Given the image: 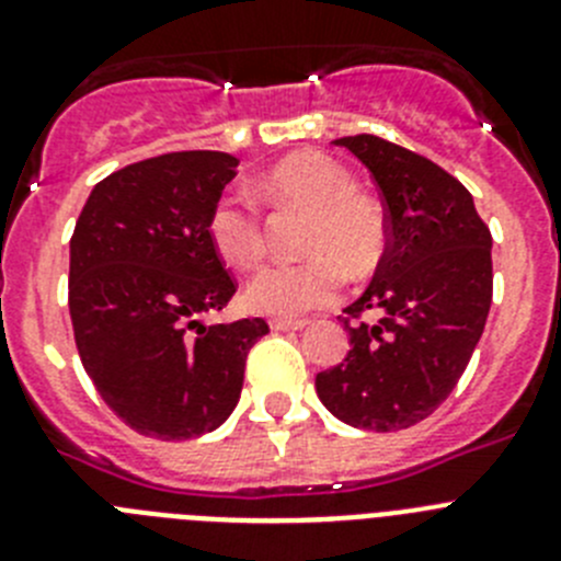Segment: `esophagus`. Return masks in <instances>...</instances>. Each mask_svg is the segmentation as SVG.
<instances>
[{"mask_svg": "<svg viewBox=\"0 0 561 561\" xmlns=\"http://www.w3.org/2000/svg\"><path fill=\"white\" fill-rule=\"evenodd\" d=\"M270 329L272 331H300V329H306V320H280V317H275V320H270Z\"/></svg>", "mask_w": 561, "mask_h": 561, "instance_id": "34e87169", "label": "esophagus"}]
</instances>
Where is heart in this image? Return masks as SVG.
<instances>
[{
  "label": "heart",
  "mask_w": 561,
  "mask_h": 561,
  "mask_svg": "<svg viewBox=\"0 0 561 561\" xmlns=\"http://www.w3.org/2000/svg\"><path fill=\"white\" fill-rule=\"evenodd\" d=\"M277 205L309 210L300 236L304 261L272 264L247 286L250 309L297 317L334 304L342 277L368 275L388 250V216L379 202L354 187L351 173L323 153H295L264 180ZM213 252L236 270H252L264 257V225L244 193H221L207 216Z\"/></svg>",
  "instance_id": "b5f03b06"
}]
</instances>
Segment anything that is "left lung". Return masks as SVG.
I'll list each match as a JSON object with an SVG mask.
<instances>
[{
    "mask_svg": "<svg viewBox=\"0 0 561 561\" xmlns=\"http://www.w3.org/2000/svg\"><path fill=\"white\" fill-rule=\"evenodd\" d=\"M334 142L374 176L388 250L342 311L351 351L317 374V396L351 427L396 433L435 413L472 359L492 306V232L472 193L427 157L376 134Z\"/></svg>",
    "mask_w": 561,
    "mask_h": 561,
    "instance_id": "left-lung-1",
    "label": "left lung"
}]
</instances>
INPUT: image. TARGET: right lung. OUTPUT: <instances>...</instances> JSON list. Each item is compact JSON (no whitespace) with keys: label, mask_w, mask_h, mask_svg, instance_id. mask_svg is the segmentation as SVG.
Returning <instances> with one entry per match:
<instances>
[{"label":"right lung","mask_w":561,"mask_h":561,"mask_svg":"<svg viewBox=\"0 0 561 561\" xmlns=\"http://www.w3.org/2000/svg\"><path fill=\"white\" fill-rule=\"evenodd\" d=\"M238 160L173 151L108 173L69 241V317L83 370L140 435L187 440L236 410L261 317L205 325L236 280L213 252L207 216Z\"/></svg>","instance_id":"obj_1"}]
</instances>
